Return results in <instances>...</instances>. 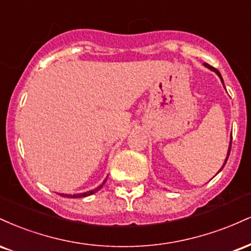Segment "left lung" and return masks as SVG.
Returning a JSON list of instances; mask_svg holds the SVG:
<instances>
[{
	"instance_id": "8db88e82",
	"label": "left lung",
	"mask_w": 251,
	"mask_h": 251,
	"mask_svg": "<svg viewBox=\"0 0 251 251\" xmlns=\"http://www.w3.org/2000/svg\"><path fill=\"white\" fill-rule=\"evenodd\" d=\"M204 66H205V67H206V68H209V70H210V71L215 72V73H216V74H217V75H218V76H220L221 81H222V83H223V86H224L223 79H222V75H221V73H220V72H218L217 70H216V68H214V67H211V66H210V65H208V63H204ZM224 88H226V87H224ZM231 139H232V138H230V144H229V149H227V153H226V160H224V164H223V166H222V168H221V170L224 168V165H226V163L227 158H229V154H230V150H231ZM221 170H220V171H221ZM220 171H218V172H220ZM218 172H217V174H218Z\"/></svg>"
}]
</instances>
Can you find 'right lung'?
I'll return each mask as SVG.
<instances>
[{"instance_id":"obj_1","label":"right lung","mask_w":251,"mask_h":251,"mask_svg":"<svg viewBox=\"0 0 251 251\" xmlns=\"http://www.w3.org/2000/svg\"><path fill=\"white\" fill-rule=\"evenodd\" d=\"M107 179V178H106ZM106 179L102 181L101 184H100L98 188H96L94 190H91V191H87V192H82V194H74V195H68V194H60V196H62V197H67V198H82V197H87V196H91L93 194H96V192L99 191L100 189L102 188L103 184L106 183Z\"/></svg>"}]
</instances>
